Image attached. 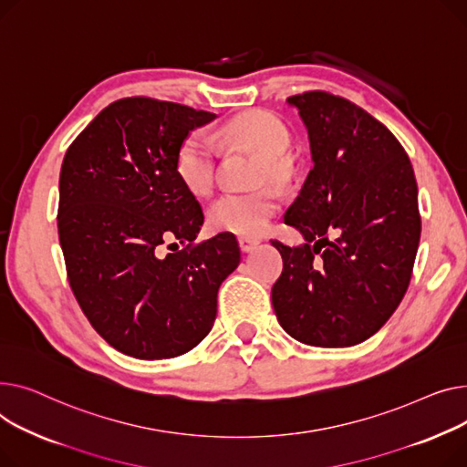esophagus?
Wrapping results in <instances>:
<instances>
[{
  "label": "esophagus",
  "instance_id": "1",
  "mask_svg": "<svg viewBox=\"0 0 467 467\" xmlns=\"http://www.w3.org/2000/svg\"><path fill=\"white\" fill-rule=\"evenodd\" d=\"M237 241H239V249L243 253H251L254 246L258 244V239H254V237H239Z\"/></svg>",
  "mask_w": 467,
  "mask_h": 467
}]
</instances>
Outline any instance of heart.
Returning <instances> with one entry per match:
<instances>
[{
  "instance_id": "obj_1",
  "label": "heart",
  "mask_w": 467,
  "mask_h": 467,
  "mask_svg": "<svg viewBox=\"0 0 467 467\" xmlns=\"http://www.w3.org/2000/svg\"><path fill=\"white\" fill-rule=\"evenodd\" d=\"M223 143L249 147L260 154L256 166V182H281L290 173V163L285 150L290 143L286 124L269 111L254 109L235 115L216 131ZM216 137L196 128L184 135L175 152V173L192 194L203 196L213 188L216 177V161L221 154ZM281 209V194L271 186L260 188L251 194H223L216 198L207 213L209 224L218 232L235 235H258L273 221Z\"/></svg>"
}]
</instances>
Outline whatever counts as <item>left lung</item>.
<instances>
[{"instance_id":"8db88e82","label":"left lung","mask_w":467,"mask_h":467,"mask_svg":"<svg viewBox=\"0 0 467 467\" xmlns=\"http://www.w3.org/2000/svg\"><path fill=\"white\" fill-rule=\"evenodd\" d=\"M288 103L307 128L313 170L285 214L306 243L271 239L283 256L271 304L294 339L352 347L379 332L407 292L420 241L413 166L356 103L324 90Z\"/></svg>"}]
</instances>
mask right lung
<instances>
[{"label": "right lung", "mask_w": 467, "mask_h": 467, "mask_svg": "<svg viewBox=\"0 0 467 467\" xmlns=\"http://www.w3.org/2000/svg\"><path fill=\"white\" fill-rule=\"evenodd\" d=\"M214 117L122 98L66 152L58 235L67 281L94 330L133 358L166 360L194 348L213 327L218 288L239 265L232 234L196 241L203 211L175 173L184 135ZM166 242L176 249L163 255Z\"/></svg>", "instance_id": "obj_1"}]
</instances>
